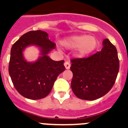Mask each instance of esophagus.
Returning <instances> with one entry per match:
<instances>
[{
    "instance_id": "34e87169",
    "label": "esophagus",
    "mask_w": 128,
    "mask_h": 128,
    "mask_svg": "<svg viewBox=\"0 0 128 128\" xmlns=\"http://www.w3.org/2000/svg\"><path fill=\"white\" fill-rule=\"evenodd\" d=\"M64 65H65V68H66V69H69L70 67V63L68 61H66L64 63Z\"/></svg>"
}]
</instances>
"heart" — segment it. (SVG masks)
<instances>
[{"label": "heart", "mask_w": 128, "mask_h": 128, "mask_svg": "<svg viewBox=\"0 0 128 128\" xmlns=\"http://www.w3.org/2000/svg\"><path fill=\"white\" fill-rule=\"evenodd\" d=\"M64 47L68 48H78L77 55L84 57L92 53L97 47L98 42L93 36L88 35H77L63 42Z\"/></svg>", "instance_id": "heart-1"}]
</instances>
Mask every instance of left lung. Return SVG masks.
I'll return each instance as SVG.
<instances>
[{
    "label": "left lung",
    "instance_id": "left-lung-1",
    "mask_svg": "<svg viewBox=\"0 0 128 128\" xmlns=\"http://www.w3.org/2000/svg\"><path fill=\"white\" fill-rule=\"evenodd\" d=\"M100 51L88 58L72 59L71 88L76 97L96 100L112 89L119 70L117 48L108 39L103 40Z\"/></svg>",
    "mask_w": 128,
    "mask_h": 128
}]
</instances>
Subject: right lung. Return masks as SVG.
Wrapping results in <instances>:
<instances>
[{
    "mask_svg": "<svg viewBox=\"0 0 128 128\" xmlns=\"http://www.w3.org/2000/svg\"><path fill=\"white\" fill-rule=\"evenodd\" d=\"M34 44L41 48L42 56L36 62L29 63L22 52L28 46ZM55 44L42 30L26 32L13 45L11 49L9 74L16 90L24 98L40 99L48 96L57 77L65 70L64 61L56 62L47 56Z\"/></svg>",
    "mask_w": 128,
    "mask_h": 128,
    "instance_id": "obj_1",
    "label": "right lung"
}]
</instances>
